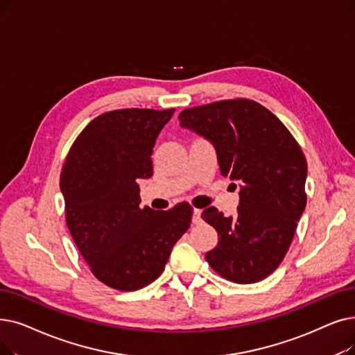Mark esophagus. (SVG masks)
<instances>
[{"mask_svg": "<svg viewBox=\"0 0 355 355\" xmlns=\"http://www.w3.org/2000/svg\"><path fill=\"white\" fill-rule=\"evenodd\" d=\"M193 223L194 225L202 223V210L194 209V211H193Z\"/></svg>", "mask_w": 355, "mask_h": 355, "instance_id": "1", "label": "esophagus"}]
</instances>
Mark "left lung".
I'll list each match as a JSON object with an SVG mask.
<instances>
[{
	"label": "left lung",
	"mask_w": 355,
	"mask_h": 355,
	"mask_svg": "<svg viewBox=\"0 0 355 355\" xmlns=\"http://www.w3.org/2000/svg\"><path fill=\"white\" fill-rule=\"evenodd\" d=\"M178 119L213 144L220 174L241 184L235 218L216 207L202 213L219 235L206 254L209 266L238 284L261 282L282 264L306 207L300 145L279 117L248 98L191 107Z\"/></svg>",
	"instance_id": "obj_1"
}]
</instances>
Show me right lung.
<instances>
[{
	"label": "right lung",
	"instance_id": "1",
	"mask_svg": "<svg viewBox=\"0 0 355 355\" xmlns=\"http://www.w3.org/2000/svg\"><path fill=\"white\" fill-rule=\"evenodd\" d=\"M175 109H121L91 120L60 173L65 219L91 272L120 291L155 282L193 218L189 203L139 207V178L153 174L152 152Z\"/></svg>",
	"mask_w": 355,
	"mask_h": 355
}]
</instances>
